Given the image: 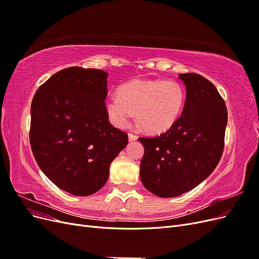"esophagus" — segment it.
I'll use <instances>...</instances> for the list:
<instances>
[{
	"label": "esophagus",
	"instance_id": "obj_1",
	"mask_svg": "<svg viewBox=\"0 0 259 259\" xmlns=\"http://www.w3.org/2000/svg\"><path fill=\"white\" fill-rule=\"evenodd\" d=\"M136 139H137V136L134 135V134H131V133H130V134H128V140H130V142H135Z\"/></svg>",
	"mask_w": 259,
	"mask_h": 259
}]
</instances>
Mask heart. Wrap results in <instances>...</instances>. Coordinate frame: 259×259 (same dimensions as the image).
Returning <instances> with one entry per match:
<instances>
[{
	"mask_svg": "<svg viewBox=\"0 0 259 259\" xmlns=\"http://www.w3.org/2000/svg\"><path fill=\"white\" fill-rule=\"evenodd\" d=\"M186 92L175 80L136 79L117 89V96H109L105 108L114 126H127L135 112L136 119L149 134L169 130L182 114Z\"/></svg>",
	"mask_w": 259,
	"mask_h": 259,
	"instance_id": "1",
	"label": "heart"
}]
</instances>
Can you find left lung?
<instances>
[{
  "label": "left lung",
  "mask_w": 259,
  "mask_h": 259,
  "mask_svg": "<svg viewBox=\"0 0 259 259\" xmlns=\"http://www.w3.org/2000/svg\"><path fill=\"white\" fill-rule=\"evenodd\" d=\"M186 86L182 115L168 131L138 140L145 148L140 179L161 198L190 191L215 169L224 150L228 113L213 83L197 73L179 74Z\"/></svg>",
  "instance_id": "1"
}]
</instances>
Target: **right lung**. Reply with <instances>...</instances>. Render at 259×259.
I'll return each instance as SVG.
<instances>
[{
	"instance_id": "1",
	"label": "right lung",
	"mask_w": 259,
	"mask_h": 259,
	"mask_svg": "<svg viewBox=\"0 0 259 259\" xmlns=\"http://www.w3.org/2000/svg\"><path fill=\"white\" fill-rule=\"evenodd\" d=\"M108 73L70 67L55 73L31 104L30 145L37 165L61 190L76 197L97 192L126 147L105 108Z\"/></svg>"
}]
</instances>
